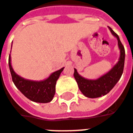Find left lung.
<instances>
[{"instance_id":"obj_1","label":"left lung","mask_w":133,"mask_h":133,"mask_svg":"<svg viewBox=\"0 0 133 133\" xmlns=\"http://www.w3.org/2000/svg\"><path fill=\"white\" fill-rule=\"evenodd\" d=\"M109 28L111 34L117 38L118 45L121 51L119 61L114 66V67L111 69V70L109 71L107 74H106L97 80L85 79L81 76L78 74L77 70L74 69V76L75 79L77 82L80 90L87 97L96 98L104 96L109 93L119 81L123 72L125 62L124 47L120 41L118 36L111 29V28L109 26Z\"/></svg>"}]
</instances>
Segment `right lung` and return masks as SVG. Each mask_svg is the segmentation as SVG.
Here are the masks:
<instances>
[{
	"mask_svg": "<svg viewBox=\"0 0 133 133\" xmlns=\"http://www.w3.org/2000/svg\"><path fill=\"white\" fill-rule=\"evenodd\" d=\"M10 62V55L8 64L12 81L26 97L33 102L40 103H48L52 101L55 93L56 82L64 68L52 73L48 78L44 81H34L24 79L17 74L11 66Z\"/></svg>",
	"mask_w": 133,
	"mask_h": 133,
	"instance_id": "right-lung-1",
	"label": "right lung"
}]
</instances>
